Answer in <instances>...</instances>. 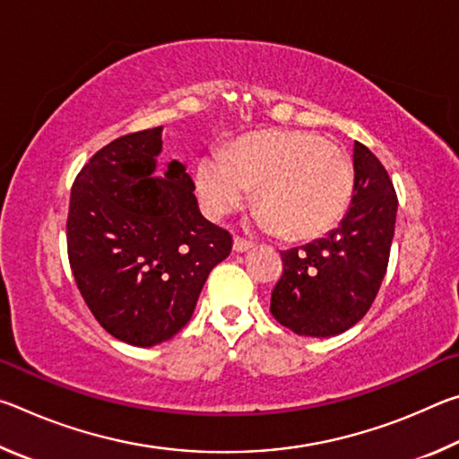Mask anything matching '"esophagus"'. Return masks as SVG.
<instances>
[{
    "label": "esophagus",
    "mask_w": 459,
    "mask_h": 459,
    "mask_svg": "<svg viewBox=\"0 0 459 459\" xmlns=\"http://www.w3.org/2000/svg\"><path fill=\"white\" fill-rule=\"evenodd\" d=\"M232 248H235L237 253H245L248 248H253V243L243 237H235V240H232Z\"/></svg>",
    "instance_id": "esophagus-1"
}]
</instances>
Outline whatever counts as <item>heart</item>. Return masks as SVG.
<instances>
[{"instance_id": "heart-1", "label": "heart", "mask_w": 459, "mask_h": 459, "mask_svg": "<svg viewBox=\"0 0 459 459\" xmlns=\"http://www.w3.org/2000/svg\"><path fill=\"white\" fill-rule=\"evenodd\" d=\"M257 186L253 219L269 232L317 238L351 208L354 168L336 143L307 131H263L232 143L227 152L202 155L196 188L202 208L224 219L245 204Z\"/></svg>"}]
</instances>
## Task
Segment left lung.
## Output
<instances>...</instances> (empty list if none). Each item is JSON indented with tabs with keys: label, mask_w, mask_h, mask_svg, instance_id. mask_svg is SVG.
<instances>
[{
	"label": "left lung",
	"mask_w": 459,
	"mask_h": 459,
	"mask_svg": "<svg viewBox=\"0 0 459 459\" xmlns=\"http://www.w3.org/2000/svg\"><path fill=\"white\" fill-rule=\"evenodd\" d=\"M397 221V192L385 166L354 142V196L325 238L281 253L271 314L299 336L328 338L368 312L383 283Z\"/></svg>",
	"instance_id": "1"
}]
</instances>
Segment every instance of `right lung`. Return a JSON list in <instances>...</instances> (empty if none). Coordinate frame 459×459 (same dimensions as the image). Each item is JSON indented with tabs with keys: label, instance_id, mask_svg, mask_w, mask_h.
<instances>
[{
	"label": "right lung",
	"instance_id": "1",
	"mask_svg": "<svg viewBox=\"0 0 459 459\" xmlns=\"http://www.w3.org/2000/svg\"><path fill=\"white\" fill-rule=\"evenodd\" d=\"M161 127L121 135L74 178L66 219L68 261L84 304L103 328L155 346L190 322L232 237L200 214L180 161L155 178Z\"/></svg>",
	"mask_w": 459,
	"mask_h": 459
}]
</instances>
